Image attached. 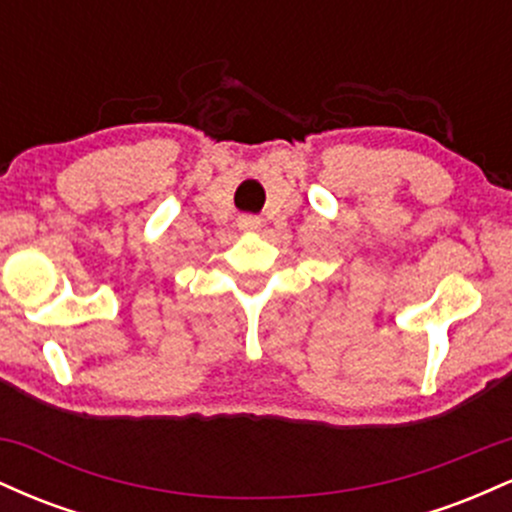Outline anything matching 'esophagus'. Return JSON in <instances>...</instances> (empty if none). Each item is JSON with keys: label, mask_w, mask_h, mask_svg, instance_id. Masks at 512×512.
<instances>
[{"label": "esophagus", "mask_w": 512, "mask_h": 512, "mask_svg": "<svg viewBox=\"0 0 512 512\" xmlns=\"http://www.w3.org/2000/svg\"><path fill=\"white\" fill-rule=\"evenodd\" d=\"M260 226H262V221L257 219V216H240L238 219V228L240 231H245V233H255V231H260Z\"/></svg>", "instance_id": "obj_1"}]
</instances>
